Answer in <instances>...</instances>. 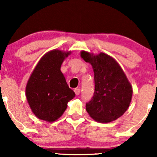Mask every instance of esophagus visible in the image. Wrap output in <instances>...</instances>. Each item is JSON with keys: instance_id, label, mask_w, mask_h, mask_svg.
<instances>
[{"instance_id": "34e87169", "label": "esophagus", "mask_w": 157, "mask_h": 157, "mask_svg": "<svg viewBox=\"0 0 157 157\" xmlns=\"http://www.w3.org/2000/svg\"><path fill=\"white\" fill-rule=\"evenodd\" d=\"M74 91H75V94H76V95H79V94H80L81 90L79 88H75V90H74Z\"/></svg>"}]
</instances>
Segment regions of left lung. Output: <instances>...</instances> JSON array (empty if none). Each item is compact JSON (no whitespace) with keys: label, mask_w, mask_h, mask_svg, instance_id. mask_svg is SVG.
Segmentation results:
<instances>
[{"label":"left lung","mask_w":157,"mask_h":157,"mask_svg":"<svg viewBox=\"0 0 157 157\" xmlns=\"http://www.w3.org/2000/svg\"><path fill=\"white\" fill-rule=\"evenodd\" d=\"M82 58L92 65L95 89L86 103V111L96 121L109 123L122 116L130 104L132 88L121 67L106 54L92 55L82 52Z\"/></svg>","instance_id":"1"}]
</instances>
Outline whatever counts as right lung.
<instances>
[{"instance_id": "obj_1", "label": "right lung", "mask_w": 157, "mask_h": 157, "mask_svg": "<svg viewBox=\"0 0 157 157\" xmlns=\"http://www.w3.org/2000/svg\"><path fill=\"white\" fill-rule=\"evenodd\" d=\"M70 52L53 50L35 67L26 86V97L39 119L52 122L63 114L75 94L69 87L60 67Z\"/></svg>"}]
</instances>
